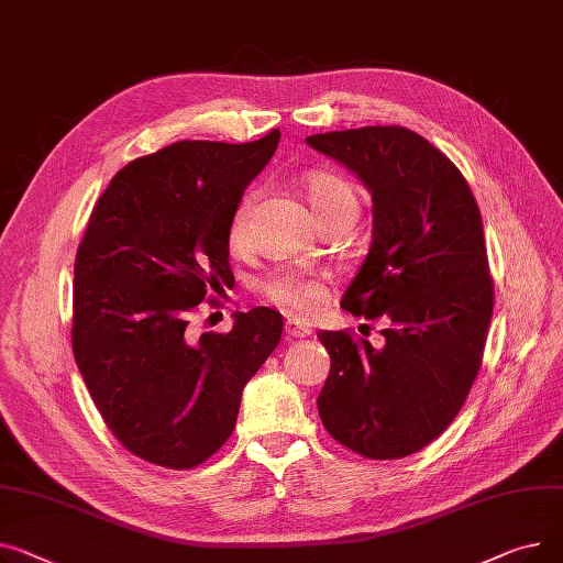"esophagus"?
<instances>
[{
  "instance_id": "1",
  "label": "esophagus",
  "mask_w": 563,
  "mask_h": 563,
  "mask_svg": "<svg viewBox=\"0 0 563 563\" xmlns=\"http://www.w3.org/2000/svg\"><path fill=\"white\" fill-rule=\"evenodd\" d=\"M284 332H286L290 339H305V336L311 334V329L305 327V324H300L297 320H286Z\"/></svg>"
}]
</instances>
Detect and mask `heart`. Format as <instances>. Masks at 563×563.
I'll return each instance as SVG.
<instances>
[{
	"label": "heart",
	"mask_w": 563,
	"mask_h": 563,
	"mask_svg": "<svg viewBox=\"0 0 563 563\" xmlns=\"http://www.w3.org/2000/svg\"><path fill=\"white\" fill-rule=\"evenodd\" d=\"M307 197L320 220L356 209L354 188L339 175L327 170H313L305 177ZM258 197L256 188H250L231 211L227 239L234 250H243L250 243V218ZM258 292L275 307L292 316H313L327 302L324 277L307 268H279L258 284Z\"/></svg>",
	"instance_id": "b5f03b06"
}]
</instances>
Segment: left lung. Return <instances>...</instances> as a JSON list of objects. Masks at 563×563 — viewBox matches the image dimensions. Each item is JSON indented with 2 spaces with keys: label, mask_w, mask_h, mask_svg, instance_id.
Returning <instances> with one entry per match:
<instances>
[{
  "label": "left lung",
  "mask_w": 563,
  "mask_h": 563,
  "mask_svg": "<svg viewBox=\"0 0 563 563\" xmlns=\"http://www.w3.org/2000/svg\"><path fill=\"white\" fill-rule=\"evenodd\" d=\"M307 143L373 192V243L341 307L386 322L384 350L350 329L318 334L332 356L318 413L343 448L402 459L445 432L482 368L495 300L482 216L456 165L407 126Z\"/></svg>",
  "instance_id": "1"
}]
</instances>
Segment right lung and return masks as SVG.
<instances>
[{"label": "right lung", "mask_w": 563, "mask_h": 563, "mask_svg": "<svg viewBox=\"0 0 563 563\" xmlns=\"http://www.w3.org/2000/svg\"><path fill=\"white\" fill-rule=\"evenodd\" d=\"M279 136L173 143L124 165L90 213L75 258V361L111 434L154 466L213 456L279 345L282 313L266 307L229 332H188L197 305L234 282L229 218Z\"/></svg>", "instance_id": "add662e5"}]
</instances>
